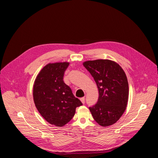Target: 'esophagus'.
<instances>
[{
	"label": "esophagus",
	"instance_id": "34e87169",
	"mask_svg": "<svg viewBox=\"0 0 158 158\" xmlns=\"http://www.w3.org/2000/svg\"><path fill=\"white\" fill-rule=\"evenodd\" d=\"M80 101H81V102H82L83 104L85 103V98H84V97L82 98H80Z\"/></svg>",
	"mask_w": 158,
	"mask_h": 158
}]
</instances>
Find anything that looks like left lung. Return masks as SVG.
I'll use <instances>...</instances> for the list:
<instances>
[{"instance_id":"obj_1","label":"left lung","mask_w":158,"mask_h":158,"mask_svg":"<svg viewBox=\"0 0 158 158\" xmlns=\"http://www.w3.org/2000/svg\"><path fill=\"white\" fill-rule=\"evenodd\" d=\"M84 67L92 76L99 91L97 103L89 107L94 120L99 125L115 123L125 112L128 98V84L121 66L108 59L88 60Z\"/></svg>"}]
</instances>
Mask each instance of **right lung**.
Segmentation results:
<instances>
[{"instance_id":"obj_1","label":"right lung","mask_w":158,"mask_h":158,"mask_svg":"<svg viewBox=\"0 0 158 158\" xmlns=\"http://www.w3.org/2000/svg\"><path fill=\"white\" fill-rule=\"evenodd\" d=\"M69 63H49L37 74L33 88L35 106L51 125L63 127L74 117L76 108L82 106L63 81Z\"/></svg>"}]
</instances>
